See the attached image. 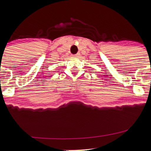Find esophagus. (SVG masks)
Segmentation results:
<instances>
[{"label":"esophagus","mask_w":151,"mask_h":151,"mask_svg":"<svg viewBox=\"0 0 151 151\" xmlns=\"http://www.w3.org/2000/svg\"><path fill=\"white\" fill-rule=\"evenodd\" d=\"M80 56V53L79 52H78L77 54H76L75 55H74V57H75V58H78V57H79Z\"/></svg>","instance_id":"34e87169"}]
</instances>
